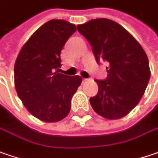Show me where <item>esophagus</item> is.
<instances>
[{
  "label": "esophagus",
  "instance_id": "1",
  "mask_svg": "<svg viewBox=\"0 0 158 158\" xmlns=\"http://www.w3.org/2000/svg\"><path fill=\"white\" fill-rule=\"evenodd\" d=\"M84 82H87V81H90V79H83Z\"/></svg>",
  "mask_w": 158,
  "mask_h": 158
}]
</instances>
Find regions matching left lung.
Returning <instances> with one entry per match:
<instances>
[{
    "instance_id": "1",
    "label": "left lung",
    "mask_w": 158,
    "mask_h": 158,
    "mask_svg": "<svg viewBox=\"0 0 158 158\" xmlns=\"http://www.w3.org/2000/svg\"><path fill=\"white\" fill-rule=\"evenodd\" d=\"M77 27L91 45L96 62L109 63L106 79L94 80L98 93L89 100L91 106L108 119L125 117L139 103L150 78L146 53L123 26L112 20L96 18Z\"/></svg>"
}]
</instances>
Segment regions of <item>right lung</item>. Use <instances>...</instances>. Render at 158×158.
<instances>
[{
	"instance_id": "1",
	"label": "right lung",
	"mask_w": 158,
	"mask_h": 158,
	"mask_svg": "<svg viewBox=\"0 0 158 158\" xmlns=\"http://www.w3.org/2000/svg\"><path fill=\"white\" fill-rule=\"evenodd\" d=\"M76 30L75 24L65 20L52 19L31 35L17 56L14 67L17 94L27 110L41 121L64 118L82 82L79 75L58 72L61 51Z\"/></svg>"
}]
</instances>
